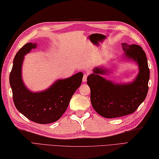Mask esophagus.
Returning <instances> with one entry per match:
<instances>
[{"label": "esophagus", "instance_id": "34e87169", "mask_svg": "<svg viewBox=\"0 0 159 159\" xmlns=\"http://www.w3.org/2000/svg\"><path fill=\"white\" fill-rule=\"evenodd\" d=\"M87 77H88V75H84L83 80H82L83 82H86V81H87Z\"/></svg>", "mask_w": 159, "mask_h": 159}]
</instances>
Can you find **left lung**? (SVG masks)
Masks as SVG:
<instances>
[{"instance_id": "left-lung-1", "label": "left lung", "mask_w": 159, "mask_h": 159, "mask_svg": "<svg viewBox=\"0 0 159 159\" xmlns=\"http://www.w3.org/2000/svg\"><path fill=\"white\" fill-rule=\"evenodd\" d=\"M125 61L134 62L138 67L135 78L128 83H115L102 75H108L109 68L93 69L87 77L90 88V100L94 109L105 118H116L134 113L145 100L148 90L150 70L146 53L137 44L122 43ZM110 73V72H109Z\"/></svg>"}]
</instances>
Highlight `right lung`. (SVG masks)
Segmentation results:
<instances>
[{
	"instance_id": "right-lung-1",
	"label": "right lung",
	"mask_w": 159,
	"mask_h": 159,
	"mask_svg": "<svg viewBox=\"0 0 159 159\" xmlns=\"http://www.w3.org/2000/svg\"><path fill=\"white\" fill-rule=\"evenodd\" d=\"M37 47L36 43H27L19 50L13 60L9 82L16 109L31 121L48 124L59 120L67 110L73 94L81 84L82 72L66 79L57 80L41 92H32L22 79V66L25 55Z\"/></svg>"
}]
</instances>
